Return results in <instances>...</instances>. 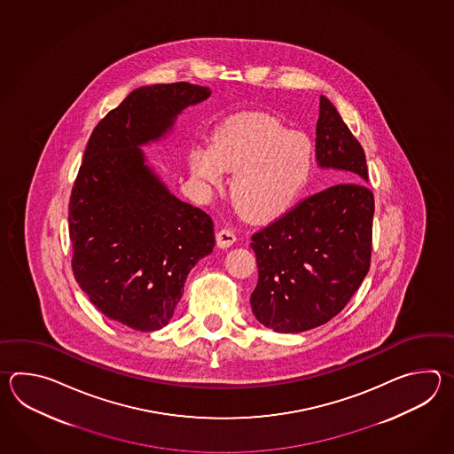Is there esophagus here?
<instances>
[{
  "label": "esophagus",
  "mask_w": 454,
  "mask_h": 454,
  "mask_svg": "<svg viewBox=\"0 0 454 454\" xmlns=\"http://www.w3.org/2000/svg\"><path fill=\"white\" fill-rule=\"evenodd\" d=\"M215 240H217V247H219V248H229V247H231V245L237 241V237H235V233L229 231V229H223V231H217Z\"/></svg>",
  "instance_id": "34e87169"
}]
</instances>
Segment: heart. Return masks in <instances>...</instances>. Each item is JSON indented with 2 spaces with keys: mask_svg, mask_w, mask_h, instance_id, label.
<instances>
[{
  "mask_svg": "<svg viewBox=\"0 0 454 454\" xmlns=\"http://www.w3.org/2000/svg\"><path fill=\"white\" fill-rule=\"evenodd\" d=\"M188 160L203 184L217 186L223 170L233 172L229 192L237 209L262 223L278 219L299 201L315 167V145L278 118L245 115L221 126L211 145L192 149Z\"/></svg>",
  "mask_w": 454,
  "mask_h": 454,
  "instance_id": "1",
  "label": "heart"
}]
</instances>
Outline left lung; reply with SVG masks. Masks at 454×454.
Returning a JSON list of instances; mask_svg holds the SVG:
<instances>
[{"label": "left lung", "mask_w": 454, "mask_h": 454, "mask_svg": "<svg viewBox=\"0 0 454 454\" xmlns=\"http://www.w3.org/2000/svg\"><path fill=\"white\" fill-rule=\"evenodd\" d=\"M317 160L348 184L309 196L251 237L258 284L253 315L276 333H301L334 318L370 268L375 213L362 145L336 106L319 97Z\"/></svg>", "instance_id": "8db88e82"}]
</instances>
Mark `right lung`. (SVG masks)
Here are the masks:
<instances>
[{"label":"right lung","instance_id":"obj_1","mask_svg":"<svg viewBox=\"0 0 454 454\" xmlns=\"http://www.w3.org/2000/svg\"><path fill=\"white\" fill-rule=\"evenodd\" d=\"M209 97L190 82L137 87L89 137L69 200L73 272L97 309L128 328L165 326L186 276L213 251V219L170 193L141 149Z\"/></svg>","mask_w":454,"mask_h":454}]
</instances>
